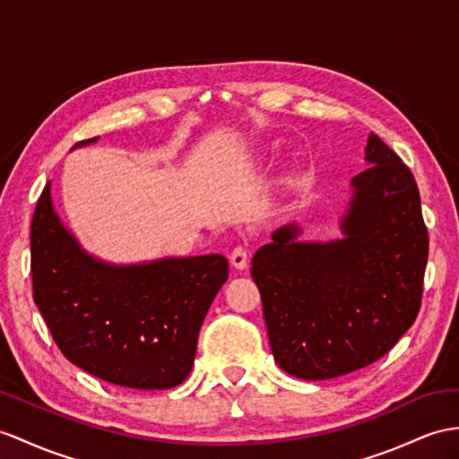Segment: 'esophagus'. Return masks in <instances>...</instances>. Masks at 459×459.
I'll use <instances>...</instances> for the list:
<instances>
[{"label": "esophagus", "instance_id": "esophagus-1", "mask_svg": "<svg viewBox=\"0 0 459 459\" xmlns=\"http://www.w3.org/2000/svg\"><path fill=\"white\" fill-rule=\"evenodd\" d=\"M230 261H231L233 266L239 268V271H243V268H247V263H249V249H247V245H238V247L231 251Z\"/></svg>", "mask_w": 459, "mask_h": 459}]
</instances>
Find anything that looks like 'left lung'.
<instances>
[{"instance_id": "8db88e82", "label": "left lung", "mask_w": 459, "mask_h": 459, "mask_svg": "<svg viewBox=\"0 0 459 459\" xmlns=\"http://www.w3.org/2000/svg\"><path fill=\"white\" fill-rule=\"evenodd\" d=\"M352 178L342 239L294 241L290 223L255 253L251 274L276 364L299 379H331L382 359L415 323L429 231L409 167L376 134Z\"/></svg>"}]
</instances>
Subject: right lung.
Wrapping results in <instances>:
<instances>
[{"mask_svg": "<svg viewBox=\"0 0 459 459\" xmlns=\"http://www.w3.org/2000/svg\"><path fill=\"white\" fill-rule=\"evenodd\" d=\"M30 273L35 304L72 364L115 385L169 389L193 370L198 331L228 281V261H99L62 226L48 183L32 214Z\"/></svg>", "mask_w": 459, "mask_h": 459, "instance_id": "1", "label": "right lung"}]
</instances>
